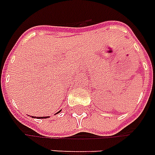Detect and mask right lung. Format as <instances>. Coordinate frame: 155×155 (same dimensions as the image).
I'll return each instance as SVG.
<instances>
[{
  "label": "right lung",
  "mask_w": 155,
  "mask_h": 155,
  "mask_svg": "<svg viewBox=\"0 0 155 155\" xmlns=\"http://www.w3.org/2000/svg\"><path fill=\"white\" fill-rule=\"evenodd\" d=\"M60 112H61V111H59V112H58V113H56L55 114H59ZM33 118H36V117H33ZM40 118H41V119H47V118H48V116H47V117H38V119H40Z\"/></svg>",
  "instance_id": "1"
}]
</instances>
